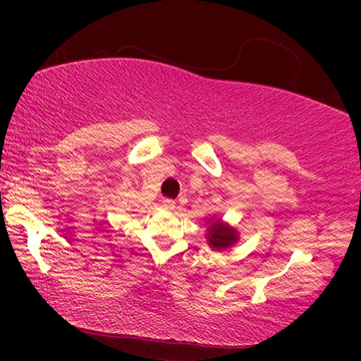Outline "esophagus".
<instances>
[{
    "instance_id": "obj_1",
    "label": "esophagus",
    "mask_w": 361,
    "mask_h": 361,
    "mask_svg": "<svg viewBox=\"0 0 361 361\" xmlns=\"http://www.w3.org/2000/svg\"><path fill=\"white\" fill-rule=\"evenodd\" d=\"M162 207H164L166 210H174L176 209V202L172 199H166L164 202H162Z\"/></svg>"
}]
</instances>
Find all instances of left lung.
Here are the masks:
<instances>
[{
    "mask_svg": "<svg viewBox=\"0 0 361 361\" xmlns=\"http://www.w3.org/2000/svg\"><path fill=\"white\" fill-rule=\"evenodd\" d=\"M207 243L214 251L230 250L240 241V231L219 215H214L207 220Z\"/></svg>",
    "mask_w": 361,
    "mask_h": 361,
    "instance_id": "obj_1",
    "label": "left lung"
}]
</instances>
